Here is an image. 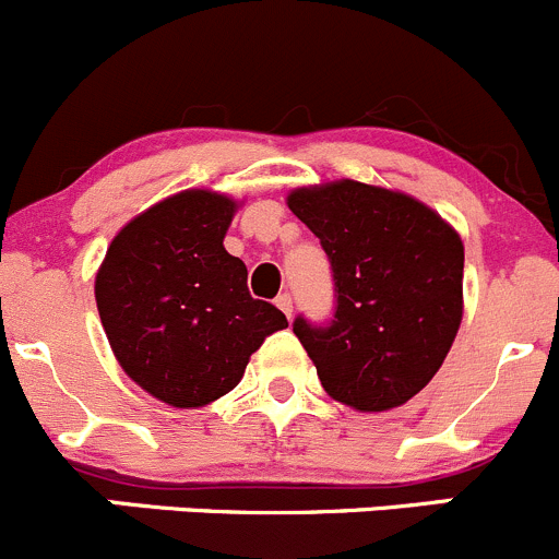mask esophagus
<instances>
[{
  "mask_svg": "<svg viewBox=\"0 0 559 559\" xmlns=\"http://www.w3.org/2000/svg\"><path fill=\"white\" fill-rule=\"evenodd\" d=\"M274 304H277L282 312H285L287 318H290V314H293V298H290V293H280L277 301H274Z\"/></svg>",
  "mask_w": 559,
  "mask_h": 559,
  "instance_id": "esophagus-1",
  "label": "esophagus"
}]
</instances>
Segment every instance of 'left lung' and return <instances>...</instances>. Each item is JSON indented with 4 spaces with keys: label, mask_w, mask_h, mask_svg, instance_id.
<instances>
[{
    "label": "left lung",
    "mask_w": 559,
    "mask_h": 559,
    "mask_svg": "<svg viewBox=\"0 0 559 559\" xmlns=\"http://www.w3.org/2000/svg\"><path fill=\"white\" fill-rule=\"evenodd\" d=\"M287 209L318 236L334 272L331 325L293 323L325 394L358 413L405 405L460 331V234L418 198L353 179L290 190Z\"/></svg>",
    "instance_id": "1"
}]
</instances>
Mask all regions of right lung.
Here are the masks:
<instances>
[{"instance_id":"right-lung-1","label":"right lung","mask_w":559,"mask_h":559,"mask_svg":"<svg viewBox=\"0 0 559 559\" xmlns=\"http://www.w3.org/2000/svg\"><path fill=\"white\" fill-rule=\"evenodd\" d=\"M241 201L181 190L132 217L108 245L94 301L116 361L154 400L181 411L239 385L250 356L287 329L247 290V266L225 250Z\"/></svg>"}]
</instances>
